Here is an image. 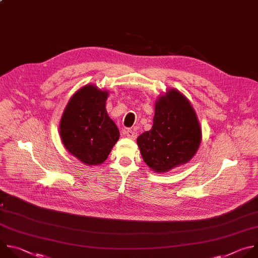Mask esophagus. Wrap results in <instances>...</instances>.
I'll return each instance as SVG.
<instances>
[{
    "label": "esophagus",
    "mask_w": 258,
    "mask_h": 258,
    "mask_svg": "<svg viewBox=\"0 0 258 258\" xmlns=\"http://www.w3.org/2000/svg\"><path fill=\"white\" fill-rule=\"evenodd\" d=\"M123 133H124L128 138H131V139H135L136 136H137L136 132H135L134 130H132V129H125V130L123 131Z\"/></svg>",
    "instance_id": "esophagus-1"
}]
</instances>
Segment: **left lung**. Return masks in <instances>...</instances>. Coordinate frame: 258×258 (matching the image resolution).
<instances>
[{
  "mask_svg": "<svg viewBox=\"0 0 258 258\" xmlns=\"http://www.w3.org/2000/svg\"><path fill=\"white\" fill-rule=\"evenodd\" d=\"M200 141L196 114L187 98L175 89L159 98L151 130L137 138L143 161L157 173L189 162Z\"/></svg>",
  "mask_w": 258,
  "mask_h": 258,
  "instance_id": "8db88e82",
  "label": "left lung"
}]
</instances>
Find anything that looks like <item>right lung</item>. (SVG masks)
<instances>
[{"label":"right lung","mask_w":258,"mask_h":258,"mask_svg":"<svg viewBox=\"0 0 258 258\" xmlns=\"http://www.w3.org/2000/svg\"><path fill=\"white\" fill-rule=\"evenodd\" d=\"M107 96V91L85 85L71 97L61 119L64 146L89 166L104 163L120 137L106 110Z\"/></svg>","instance_id":"obj_1"}]
</instances>
